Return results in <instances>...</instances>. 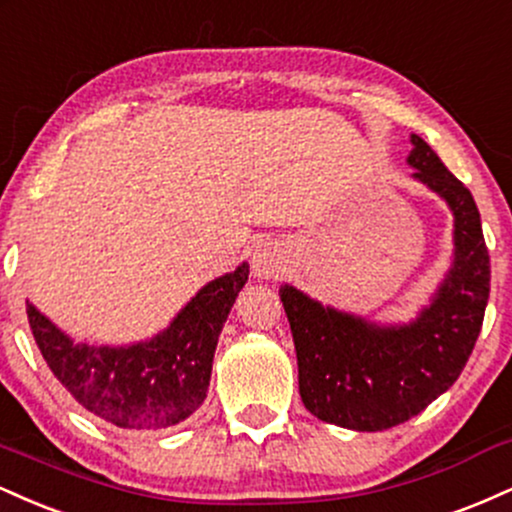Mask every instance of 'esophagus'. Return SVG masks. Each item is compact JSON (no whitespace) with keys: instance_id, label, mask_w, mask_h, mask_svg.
Wrapping results in <instances>:
<instances>
[{"instance_id":"obj_1","label":"esophagus","mask_w":512,"mask_h":512,"mask_svg":"<svg viewBox=\"0 0 512 512\" xmlns=\"http://www.w3.org/2000/svg\"><path fill=\"white\" fill-rule=\"evenodd\" d=\"M251 263H254L256 278L273 280V278H278V275L285 273V251H282L278 244L266 242L254 251Z\"/></svg>"}]
</instances>
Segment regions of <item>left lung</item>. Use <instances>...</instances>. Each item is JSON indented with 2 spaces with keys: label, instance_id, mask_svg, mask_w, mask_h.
<instances>
[{
  "label": "left lung",
  "instance_id": "obj_1",
  "mask_svg": "<svg viewBox=\"0 0 512 512\" xmlns=\"http://www.w3.org/2000/svg\"><path fill=\"white\" fill-rule=\"evenodd\" d=\"M407 165L455 218L453 266L414 321L378 326L292 285L280 287L304 407L321 422L354 431L398 426L446 393L470 359L489 302V249L470 189L417 134Z\"/></svg>",
  "mask_w": 512,
  "mask_h": 512
}]
</instances>
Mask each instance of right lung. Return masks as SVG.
Listing matches in <instances>:
<instances>
[{"label":"right lung","mask_w":512,"mask_h":512,"mask_svg":"<svg viewBox=\"0 0 512 512\" xmlns=\"http://www.w3.org/2000/svg\"><path fill=\"white\" fill-rule=\"evenodd\" d=\"M246 280L242 263L201 287L155 338L124 347L74 342L30 302L26 314L47 366L78 405L119 429L160 431L206 400L220 330Z\"/></svg>","instance_id":"obj_1"}]
</instances>
